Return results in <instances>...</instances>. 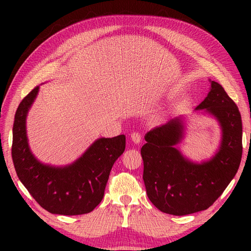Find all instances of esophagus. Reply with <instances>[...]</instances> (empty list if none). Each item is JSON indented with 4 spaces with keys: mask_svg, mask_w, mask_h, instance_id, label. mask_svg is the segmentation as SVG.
I'll use <instances>...</instances> for the list:
<instances>
[{
    "mask_svg": "<svg viewBox=\"0 0 251 251\" xmlns=\"http://www.w3.org/2000/svg\"><path fill=\"white\" fill-rule=\"evenodd\" d=\"M130 138L135 144H138L142 141V135H141V133H138V131H134V133H131Z\"/></svg>",
    "mask_w": 251,
    "mask_h": 251,
    "instance_id": "34e87169",
    "label": "esophagus"
}]
</instances>
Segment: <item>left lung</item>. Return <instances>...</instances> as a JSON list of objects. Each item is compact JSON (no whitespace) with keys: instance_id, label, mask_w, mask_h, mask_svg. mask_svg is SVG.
<instances>
[{"instance_id":"8db88e82","label":"left lung","mask_w":251,"mask_h":251,"mask_svg":"<svg viewBox=\"0 0 251 251\" xmlns=\"http://www.w3.org/2000/svg\"><path fill=\"white\" fill-rule=\"evenodd\" d=\"M196 109H207L222 125L223 142L214 158L194 164L175 148L182 138L180 118L148 131L147 143L141 150L147 196L160 211L169 215L184 216L209 208L235 177L240 165L241 115L222 85L211 80L209 94Z\"/></svg>"}]
</instances>
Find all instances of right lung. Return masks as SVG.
Listing matches in <instances>:
<instances>
[{"mask_svg": "<svg viewBox=\"0 0 251 251\" xmlns=\"http://www.w3.org/2000/svg\"><path fill=\"white\" fill-rule=\"evenodd\" d=\"M39 92L34 87L21 101L13 125L12 158L16 174L45 210L57 215L91 212L104 197L110 169L125 151V135L100 138L70 166L56 168L37 161L28 148L25 118Z\"/></svg>", "mask_w": 251, "mask_h": 251, "instance_id": "add662e5", "label": "right lung"}]
</instances>
